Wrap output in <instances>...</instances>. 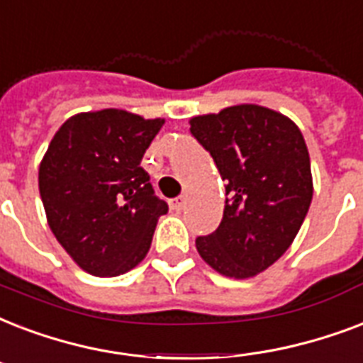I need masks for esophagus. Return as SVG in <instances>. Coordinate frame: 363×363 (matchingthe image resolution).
I'll return each instance as SVG.
<instances>
[{
	"mask_svg": "<svg viewBox=\"0 0 363 363\" xmlns=\"http://www.w3.org/2000/svg\"><path fill=\"white\" fill-rule=\"evenodd\" d=\"M184 206H185V196H178V199H172V201H170V208H172L174 212L184 210Z\"/></svg>",
	"mask_w": 363,
	"mask_h": 363,
	"instance_id": "obj_1",
	"label": "esophagus"
}]
</instances>
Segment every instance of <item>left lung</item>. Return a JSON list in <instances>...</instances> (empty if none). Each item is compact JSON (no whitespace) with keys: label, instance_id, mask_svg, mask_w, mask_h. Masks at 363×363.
Wrapping results in <instances>:
<instances>
[{"label":"left lung","instance_id":"obj_1","mask_svg":"<svg viewBox=\"0 0 363 363\" xmlns=\"http://www.w3.org/2000/svg\"><path fill=\"white\" fill-rule=\"evenodd\" d=\"M189 125L227 193L220 227L196 238V250L223 277H257L291 246L313 201L305 138L289 117L257 104L196 115Z\"/></svg>","mask_w":363,"mask_h":363}]
</instances>
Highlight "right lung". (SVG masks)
I'll use <instances>...</instances> for the list:
<instances>
[{
    "label": "right lung",
    "instance_id": "right-lung-1",
    "mask_svg": "<svg viewBox=\"0 0 363 363\" xmlns=\"http://www.w3.org/2000/svg\"><path fill=\"white\" fill-rule=\"evenodd\" d=\"M164 119L126 109L83 111L56 130L39 164L50 231L94 277H119L147 255L168 204L157 199L143 153Z\"/></svg>",
    "mask_w": 363,
    "mask_h": 363
}]
</instances>
